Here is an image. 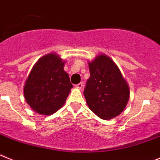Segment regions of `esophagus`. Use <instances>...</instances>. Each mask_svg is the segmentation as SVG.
<instances>
[{"mask_svg":"<svg viewBox=\"0 0 160 160\" xmlns=\"http://www.w3.org/2000/svg\"><path fill=\"white\" fill-rule=\"evenodd\" d=\"M76 88L78 89H81L82 88H83V83H77V84H76Z\"/></svg>","mask_w":160,"mask_h":160,"instance_id":"obj_1","label":"esophagus"}]
</instances>
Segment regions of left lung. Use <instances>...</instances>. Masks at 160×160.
Returning a JSON list of instances; mask_svg holds the SVG:
<instances>
[{
    "mask_svg": "<svg viewBox=\"0 0 160 160\" xmlns=\"http://www.w3.org/2000/svg\"><path fill=\"white\" fill-rule=\"evenodd\" d=\"M88 67L90 78L83 91L88 106L100 119L116 117L128 102V84L118 66L105 54L88 61Z\"/></svg>",
    "mask_w": 160,
    "mask_h": 160,
    "instance_id": "1",
    "label": "left lung"
}]
</instances>
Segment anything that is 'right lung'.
<instances>
[{
    "label": "right lung",
    "instance_id": "obj_1",
    "mask_svg": "<svg viewBox=\"0 0 160 160\" xmlns=\"http://www.w3.org/2000/svg\"><path fill=\"white\" fill-rule=\"evenodd\" d=\"M65 62L55 52L41 57L33 65L24 87L25 100L32 109L50 116L63 107L72 84L64 70Z\"/></svg>",
    "mask_w": 160,
    "mask_h": 160
}]
</instances>
